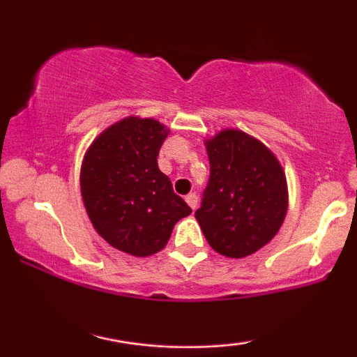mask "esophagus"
Listing matches in <instances>:
<instances>
[{
  "label": "esophagus",
  "mask_w": 357,
  "mask_h": 357,
  "mask_svg": "<svg viewBox=\"0 0 357 357\" xmlns=\"http://www.w3.org/2000/svg\"><path fill=\"white\" fill-rule=\"evenodd\" d=\"M184 199H186V203H188V204H190V206H191V210H192V211H195V210H196V208H198V196H196V195H195V192H190V195H188V196H186V198H184Z\"/></svg>",
  "instance_id": "obj_1"
}]
</instances>
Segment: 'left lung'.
Wrapping results in <instances>:
<instances>
[{
	"label": "left lung",
	"instance_id": "8db88e82",
	"mask_svg": "<svg viewBox=\"0 0 357 357\" xmlns=\"http://www.w3.org/2000/svg\"><path fill=\"white\" fill-rule=\"evenodd\" d=\"M204 144L210 179L196 220L220 255H252L277 235L285 220L284 169L267 146L243 130L225 129Z\"/></svg>",
	"mask_w": 357,
	"mask_h": 357
}]
</instances>
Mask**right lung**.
I'll return each instance as SVG.
<instances>
[{"label": "right lung", "mask_w": 357, "mask_h": 357, "mask_svg": "<svg viewBox=\"0 0 357 357\" xmlns=\"http://www.w3.org/2000/svg\"><path fill=\"white\" fill-rule=\"evenodd\" d=\"M167 134L155 119L130 116L107 127L84 155L80 191L89 218L102 238L129 255L158 253L191 213L159 171Z\"/></svg>", "instance_id": "add662e5"}]
</instances>
